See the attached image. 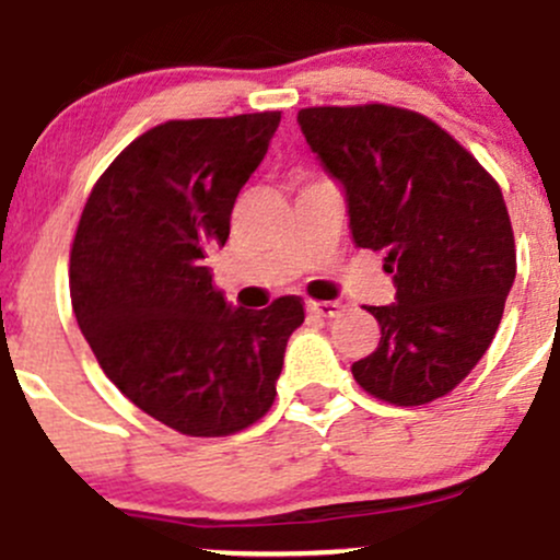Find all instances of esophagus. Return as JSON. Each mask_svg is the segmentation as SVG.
Instances as JSON below:
<instances>
[{
  "mask_svg": "<svg viewBox=\"0 0 560 560\" xmlns=\"http://www.w3.org/2000/svg\"><path fill=\"white\" fill-rule=\"evenodd\" d=\"M306 308L316 316H325V319H332V316L341 314V303L338 301H306Z\"/></svg>",
  "mask_w": 560,
  "mask_h": 560,
  "instance_id": "34e87169",
  "label": "esophagus"
}]
</instances>
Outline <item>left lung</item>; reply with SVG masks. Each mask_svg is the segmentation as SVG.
Wrapping results in <instances>:
<instances>
[{
    "label": "left lung",
    "mask_w": 560,
    "mask_h": 560,
    "mask_svg": "<svg viewBox=\"0 0 560 560\" xmlns=\"http://www.w3.org/2000/svg\"><path fill=\"white\" fill-rule=\"evenodd\" d=\"M306 143L343 186L360 248L385 252L395 303L369 306L380 347L352 365L374 398L422 406L471 374L517 270L495 178L428 116L385 103L298 110Z\"/></svg>",
    "instance_id": "8db88e82"
}]
</instances>
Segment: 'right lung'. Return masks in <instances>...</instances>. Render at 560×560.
Here are the masks:
<instances>
[{
    "mask_svg": "<svg viewBox=\"0 0 560 560\" xmlns=\"http://www.w3.org/2000/svg\"><path fill=\"white\" fill-rule=\"evenodd\" d=\"M281 110L175 118L135 138L86 197L70 298L100 369L138 409L184 436H233L276 398L298 295L233 308L206 257L268 154Z\"/></svg>",
    "mask_w": 560,
    "mask_h": 560,
    "instance_id": "right-lung-1",
    "label": "right lung"
}]
</instances>
